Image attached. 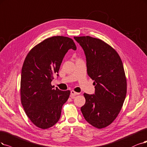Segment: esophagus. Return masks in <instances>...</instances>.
<instances>
[{
  "mask_svg": "<svg viewBox=\"0 0 147 147\" xmlns=\"http://www.w3.org/2000/svg\"><path fill=\"white\" fill-rule=\"evenodd\" d=\"M78 94H79V93H76V92H75L74 91L72 90V91H71V93H70V97H71V98H74V97L75 96L78 95Z\"/></svg>",
  "mask_w": 147,
  "mask_h": 147,
  "instance_id": "obj_1",
  "label": "esophagus"
}]
</instances>
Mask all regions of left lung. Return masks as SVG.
<instances>
[{"instance_id": "8db88e82", "label": "left lung", "mask_w": 147, "mask_h": 147, "mask_svg": "<svg viewBox=\"0 0 147 147\" xmlns=\"http://www.w3.org/2000/svg\"><path fill=\"white\" fill-rule=\"evenodd\" d=\"M86 57L87 73L94 80V94L84 93L80 110L91 125L103 128L120 112L127 94V80L118 53L105 42L90 36L74 37Z\"/></svg>"}]
</instances>
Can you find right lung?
<instances>
[{
    "mask_svg": "<svg viewBox=\"0 0 147 147\" xmlns=\"http://www.w3.org/2000/svg\"><path fill=\"white\" fill-rule=\"evenodd\" d=\"M70 49L76 50L73 40L53 36L32 48L25 59L21 73V102L26 115L36 126L47 129L59 120L70 91L51 85L62 60Z\"/></svg>",
    "mask_w": 147,
    "mask_h": 147,
    "instance_id": "right-lung-1",
    "label": "right lung"
}]
</instances>
